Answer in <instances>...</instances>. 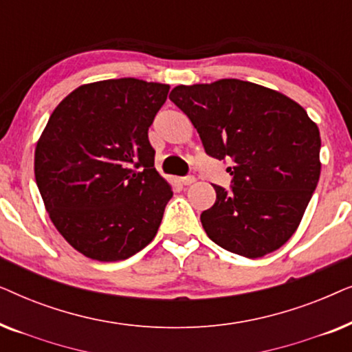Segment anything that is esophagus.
<instances>
[{
    "label": "esophagus",
    "mask_w": 352,
    "mask_h": 352,
    "mask_svg": "<svg viewBox=\"0 0 352 352\" xmlns=\"http://www.w3.org/2000/svg\"><path fill=\"white\" fill-rule=\"evenodd\" d=\"M181 182H182V184H184V186L194 184V182H195V176H186V177H182Z\"/></svg>",
    "instance_id": "1"
}]
</instances>
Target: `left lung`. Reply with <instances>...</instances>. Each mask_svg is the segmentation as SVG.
<instances>
[{"label": "left lung", "instance_id": "obj_1", "mask_svg": "<svg viewBox=\"0 0 352 352\" xmlns=\"http://www.w3.org/2000/svg\"><path fill=\"white\" fill-rule=\"evenodd\" d=\"M170 99L194 124L208 155L224 160L232 189L219 186L200 214L208 237L254 259L295 234L320 176V133L300 104L235 78L179 85Z\"/></svg>", "mask_w": 352, "mask_h": 352}]
</instances>
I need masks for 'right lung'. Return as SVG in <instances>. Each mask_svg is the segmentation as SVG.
Returning a JSON list of instances; mask_svg holds the SVG:
<instances>
[{
    "label": "right lung",
    "instance_id": "add662e5",
    "mask_svg": "<svg viewBox=\"0 0 352 352\" xmlns=\"http://www.w3.org/2000/svg\"><path fill=\"white\" fill-rule=\"evenodd\" d=\"M168 91L138 78L81 85L38 139L35 179L45 208L86 258L122 261L157 235L173 190L153 166L147 131Z\"/></svg>",
    "mask_w": 352,
    "mask_h": 352
}]
</instances>
